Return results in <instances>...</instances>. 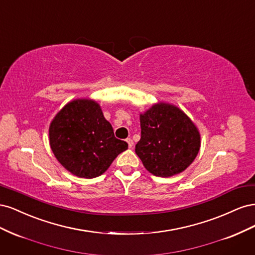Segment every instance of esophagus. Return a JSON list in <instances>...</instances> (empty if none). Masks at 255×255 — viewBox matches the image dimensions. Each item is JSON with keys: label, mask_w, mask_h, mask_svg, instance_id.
<instances>
[{"label": "esophagus", "mask_w": 255, "mask_h": 255, "mask_svg": "<svg viewBox=\"0 0 255 255\" xmlns=\"http://www.w3.org/2000/svg\"><path fill=\"white\" fill-rule=\"evenodd\" d=\"M127 142H128V148H132L133 144H134V142H133V140H132V138H127Z\"/></svg>", "instance_id": "obj_1"}]
</instances>
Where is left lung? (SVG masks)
Instances as JSON below:
<instances>
[{"label":"left lung","instance_id":"1","mask_svg":"<svg viewBox=\"0 0 255 255\" xmlns=\"http://www.w3.org/2000/svg\"><path fill=\"white\" fill-rule=\"evenodd\" d=\"M140 128L141 137L135 152L153 175L179 174L197 157L201 146L200 132L177 106L165 102L153 104L140 114Z\"/></svg>","mask_w":255,"mask_h":255}]
</instances>
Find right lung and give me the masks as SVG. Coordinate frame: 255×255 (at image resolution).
<instances>
[{"mask_svg":"<svg viewBox=\"0 0 255 255\" xmlns=\"http://www.w3.org/2000/svg\"><path fill=\"white\" fill-rule=\"evenodd\" d=\"M52 152L69 172L84 179L103 174L114 159L128 149L117 139L101 106L92 99L67 103L50 123Z\"/></svg>","mask_w":255,"mask_h":255,"instance_id":"right-lung-1","label":"right lung"}]
</instances>
